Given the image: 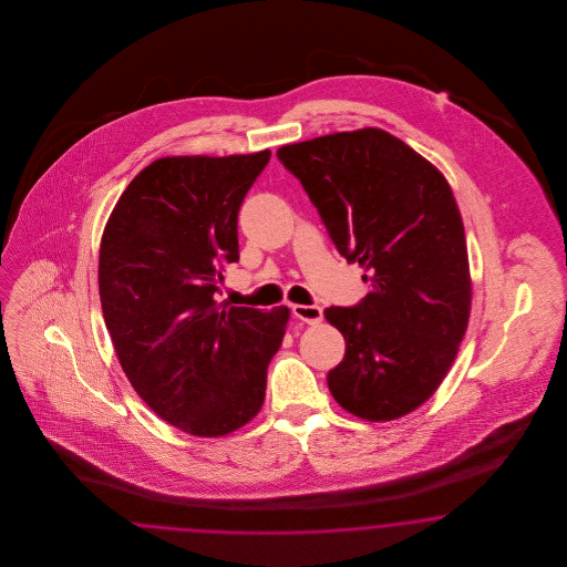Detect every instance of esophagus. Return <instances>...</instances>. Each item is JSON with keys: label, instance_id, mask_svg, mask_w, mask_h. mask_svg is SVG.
Here are the masks:
<instances>
[{"label": "esophagus", "instance_id": "obj_1", "mask_svg": "<svg viewBox=\"0 0 567 567\" xmlns=\"http://www.w3.org/2000/svg\"><path fill=\"white\" fill-rule=\"evenodd\" d=\"M292 316L306 324H320L322 322V308L318 306H292Z\"/></svg>", "mask_w": 567, "mask_h": 567}]
</instances>
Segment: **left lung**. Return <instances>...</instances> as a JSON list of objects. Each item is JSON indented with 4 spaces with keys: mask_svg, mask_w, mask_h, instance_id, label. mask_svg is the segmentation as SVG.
<instances>
[{
    "mask_svg": "<svg viewBox=\"0 0 567 567\" xmlns=\"http://www.w3.org/2000/svg\"><path fill=\"white\" fill-rule=\"evenodd\" d=\"M280 164L301 181L370 291L324 309L344 337L328 389L347 412L395 420L443 382L464 339L472 287L464 223L445 176L401 138L361 128L285 145Z\"/></svg>",
    "mask_w": 567,
    "mask_h": 567,
    "instance_id": "8db88e82",
    "label": "left lung"
}]
</instances>
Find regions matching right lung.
I'll list each match as a JSON object with an SVG mask.
<instances>
[{
  "label": "right lung",
  "instance_id": "1",
  "mask_svg": "<svg viewBox=\"0 0 567 567\" xmlns=\"http://www.w3.org/2000/svg\"><path fill=\"white\" fill-rule=\"evenodd\" d=\"M270 152L162 157L138 172L103 230L100 297L122 370L172 426L223 436L266 396L289 309L216 301L239 261L237 220Z\"/></svg>",
  "mask_w": 567,
  "mask_h": 567
}]
</instances>
